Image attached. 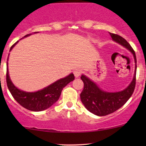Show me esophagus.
I'll use <instances>...</instances> for the list:
<instances>
[{
    "label": "esophagus",
    "instance_id": "obj_1",
    "mask_svg": "<svg viewBox=\"0 0 146 146\" xmlns=\"http://www.w3.org/2000/svg\"><path fill=\"white\" fill-rule=\"evenodd\" d=\"M73 74H74L75 78H78V77L82 74V70L75 69V71H73Z\"/></svg>",
    "mask_w": 146,
    "mask_h": 146
}]
</instances>
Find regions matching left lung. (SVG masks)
I'll use <instances>...</instances> for the list:
<instances>
[{
  "mask_svg": "<svg viewBox=\"0 0 146 146\" xmlns=\"http://www.w3.org/2000/svg\"><path fill=\"white\" fill-rule=\"evenodd\" d=\"M110 35L114 41L132 52L135 61V71L133 80L129 86L122 91L116 93L104 91L99 88L94 82L85 75H82L81 79L84 82V88L80 94L81 101L88 111L98 116H106L123 106L132 96L136 85L137 59L135 51L121 36L112 33H110Z\"/></svg>",
  "mask_w": 146,
  "mask_h": 146,
  "instance_id": "8db88e82",
  "label": "left lung"
}]
</instances>
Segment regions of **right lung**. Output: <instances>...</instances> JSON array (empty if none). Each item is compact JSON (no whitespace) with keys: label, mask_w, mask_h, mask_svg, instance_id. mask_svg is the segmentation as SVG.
<instances>
[{"label":"right lung","mask_w":146,"mask_h":146,"mask_svg":"<svg viewBox=\"0 0 146 146\" xmlns=\"http://www.w3.org/2000/svg\"><path fill=\"white\" fill-rule=\"evenodd\" d=\"M31 34L26 35L23 38L29 36ZM18 42V41L16 42L11 46L10 51L17 44ZM74 79V75L71 73L66 78L60 79L40 90L33 92V93L25 92L16 88L11 81L9 75V71H8V63L7 62L6 80L7 85L10 93L19 104H21L26 109L31 110V111H42L51 106L60 98L64 87L66 86Z\"/></svg>","instance_id":"obj_1"}]
</instances>
